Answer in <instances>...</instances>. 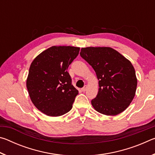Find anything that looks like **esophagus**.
<instances>
[{"label": "esophagus", "instance_id": "obj_1", "mask_svg": "<svg viewBox=\"0 0 155 155\" xmlns=\"http://www.w3.org/2000/svg\"><path fill=\"white\" fill-rule=\"evenodd\" d=\"M87 85H85V86H84V87L82 88V91H85L86 90H87Z\"/></svg>", "mask_w": 155, "mask_h": 155}]
</instances>
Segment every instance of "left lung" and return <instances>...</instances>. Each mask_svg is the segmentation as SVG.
<instances>
[{"mask_svg": "<svg viewBox=\"0 0 155 155\" xmlns=\"http://www.w3.org/2000/svg\"><path fill=\"white\" fill-rule=\"evenodd\" d=\"M80 55L91 65L99 89L91 104L99 113L116 115L129 106L135 95L137 79L129 60L110 47H87Z\"/></svg>", "mask_w": 155, "mask_h": 155, "instance_id": "obj_1", "label": "left lung"}]
</instances>
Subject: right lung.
Here are the masks:
<instances>
[{
	"label": "right lung",
	"instance_id": "obj_1",
	"mask_svg": "<svg viewBox=\"0 0 155 155\" xmlns=\"http://www.w3.org/2000/svg\"><path fill=\"white\" fill-rule=\"evenodd\" d=\"M79 51L78 47L53 46L31 63L27 79L28 94L36 108L46 115L60 116L72 108L78 91L67 70Z\"/></svg>",
	"mask_w": 155,
	"mask_h": 155
}]
</instances>
